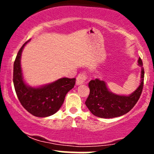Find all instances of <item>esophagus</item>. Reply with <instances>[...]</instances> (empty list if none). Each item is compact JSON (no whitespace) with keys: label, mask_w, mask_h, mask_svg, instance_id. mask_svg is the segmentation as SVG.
Masks as SVG:
<instances>
[{"label":"esophagus","mask_w":154,"mask_h":154,"mask_svg":"<svg viewBox=\"0 0 154 154\" xmlns=\"http://www.w3.org/2000/svg\"><path fill=\"white\" fill-rule=\"evenodd\" d=\"M87 76L85 73H80L77 77V80H76V83L77 85H81L83 84V83L86 82V79H87Z\"/></svg>","instance_id":"esophagus-1"}]
</instances>
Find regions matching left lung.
<instances>
[{
	"mask_svg": "<svg viewBox=\"0 0 154 154\" xmlns=\"http://www.w3.org/2000/svg\"><path fill=\"white\" fill-rule=\"evenodd\" d=\"M138 66L141 68L140 83L138 88L128 95L112 92L103 80L96 79L88 83L90 93L86 100V105L94 116L112 119L123 116L132 109L140 97L144 84V71L141 58L138 60Z\"/></svg>",
	"mask_w": 154,
	"mask_h": 154,
	"instance_id": "obj_1",
	"label": "left lung"
}]
</instances>
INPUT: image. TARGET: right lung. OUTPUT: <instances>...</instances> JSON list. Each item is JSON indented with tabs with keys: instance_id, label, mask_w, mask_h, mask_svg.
Returning <instances> with one entry per match:
<instances>
[{
	"instance_id": "add662e5",
	"label": "right lung",
	"mask_w": 154,
	"mask_h": 154,
	"mask_svg": "<svg viewBox=\"0 0 154 154\" xmlns=\"http://www.w3.org/2000/svg\"><path fill=\"white\" fill-rule=\"evenodd\" d=\"M28 42L19 50L14 63V87L20 103L27 112L36 117H48L55 114L62 106L66 94L75 85V78L63 77L40 86L27 85L23 76L21 58L23 49Z\"/></svg>"
}]
</instances>
